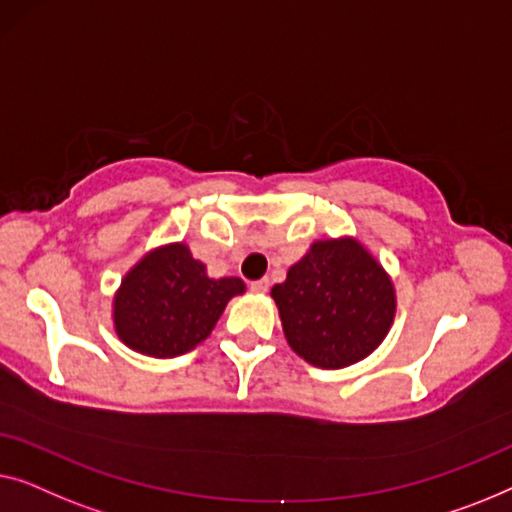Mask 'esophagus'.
Here are the masks:
<instances>
[{
    "mask_svg": "<svg viewBox=\"0 0 512 512\" xmlns=\"http://www.w3.org/2000/svg\"><path fill=\"white\" fill-rule=\"evenodd\" d=\"M250 290L257 294H264L266 290H269V278H262V280H255V283H250Z\"/></svg>",
    "mask_w": 512,
    "mask_h": 512,
    "instance_id": "esophagus-1",
    "label": "esophagus"
}]
</instances>
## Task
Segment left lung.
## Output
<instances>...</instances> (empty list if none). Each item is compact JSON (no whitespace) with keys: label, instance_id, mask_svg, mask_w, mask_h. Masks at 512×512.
Returning <instances> with one entry per match:
<instances>
[{"label":"left lung","instance_id":"1","mask_svg":"<svg viewBox=\"0 0 512 512\" xmlns=\"http://www.w3.org/2000/svg\"><path fill=\"white\" fill-rule=\"evenodd\" d=\"M271 299L287 345L320 369L362 362L397 315L392 276L357 236L313 241Z\"/></svg>","mask_w":512,"mask_h":512}]
</instances>
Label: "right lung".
<instances>
[{"mask_svg":"<svg viewBox=\"0 0 512 512\" xmlns=\"http://www.w3.org/2000/svg\"><path fill=\"white\" fill-rule=\"evenodd\" d=\"M246 292L236 276L211 278L183 241L148 250L113 294V329L127 348L169 359L211 336L229 299Z\"/></svg>","mask_w":512,"mask_h":512,"instance_id":"1","label":"right lung"}]
</instances>
